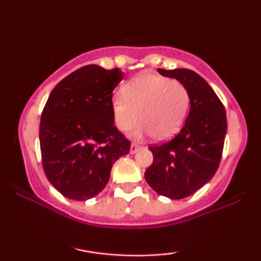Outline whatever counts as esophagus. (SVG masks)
Returning <instances> with one entry per match:
<instances>
[{"label": "esophagus", "mask_w": 261, "mask_h": 261, "mask_svg": "<svg viewBox=\"0 0 261 261\" xmlns=\"http://www.w3.org/2000/svg\"><path fill=\"white\" fill-rule=\"evenodd\" d=\"M140 147H141V146L139 145V143H136V142L131 143V146H130V153H131V154L136 153V152L140 149Z\"/></svg>", "instance_id": "34e87169"}]
</instances>
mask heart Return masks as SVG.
Instances as JSON below:
<instances>
[{
  "label": "heart",
  "instance_id": "obj_1",
  "mask_svg": "<svg viewBox=\"0 0 261 261\" xmlns=\"http://www.w3.org/2000/svg\"><path fill=\"white\" fill-rule=\"evenodd\" d=\"M189 93L180 82L152 73H142L128 81L122 95L112 100L116 127L126 131L137 121L134 135L152 134L157 140L174 136L185 120Z\"/></svg>",
  "mask_w": 261,
  "mask_h": 261
}]
</instances>
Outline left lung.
Returning <instances> with one entry per match:
<instances>
[{
    "instance_id": "obj_1",
    "label": "left lung",
    "mask_w": 261,
    "mask_h": 261,
    "mask_svg": "<svg viewBox=\"0 0 261 261\" xmlns=\"http://www.w3.org/2000/svg\"><path fill=\"white\" fill-rule=\"evenodd\" d=\"M158 72L187 88L190 110L174 139L148 147L153 163L145 179L157 194L179 200L196 193L216 173L227 135L226 110L214 89L194 71L158 68Z\"/></svg>"
}]
</instances>
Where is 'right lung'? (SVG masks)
I'll list each match as a JSON object with an SVG mask.
<instances>
[{
    "mask_svg": "<svg viewBox=\"0 0 261 261\" xmlns=\"http://www.w3.org/2000/svg\"><path fill=\"white\" fill-rule=\"evenodd\" d=\"M119 68L87 65L60 81L41 114L39 141L46 178L71 200L86 201L106 188L130 142L114 125L113 91Z\"/></svg>",
    "mask_w": 261,
    "mask_h": 261,
    "instance_id": "right-lung-1",
    "label": "right lung"
}]
</instances>
